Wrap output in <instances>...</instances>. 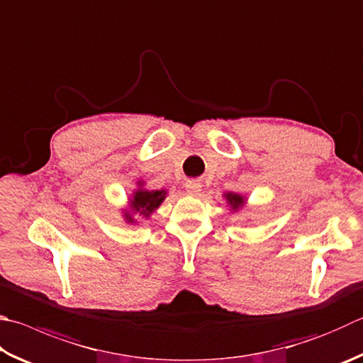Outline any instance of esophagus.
<instances>
[{
  "instance_id": "1",
  "label": "esophagus",
  "mask_w": 363,
  "mask_h": 363,
  "mask_svg": "<svg viewBox=\"0 0 363 363\" xmlns=\"http://www.w3.org/2000/svg\"><path fill=\"white\" fill-rule=\"evenodd\" d=\"M186 190H187V194H190V195H199L201 192V184L199 181L190 179V181L186 182Z\"/></svg>"
}]
</instances>
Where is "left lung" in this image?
Segmentation results:
<instances>
[{
  "mask_svg": "<svg viewBox=\"0 0 363 363\" xmlns=\"http://www.w3.org/2000/svg\"><path fill=\"white\" fill-rule=\"evenodd\" d=\"M227 200H228L230 204H232L233 209L240 208L241 204H242V199H241L240 195H236V194H228V195H227Z\"/></svg>",
  "mask_w": 363,
  "mask_h": 363,
  "instance_id": "1",
  "label": "left lung"
}]
</instances>
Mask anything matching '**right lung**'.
I'll return each mask as SVG.
<instances>
[{
    "label": "right lung",
    "mask_w": 363,
    "mask_h": 363,
    "mask_svg": "<svg viewBox=\"0 0 363 363\" xmlns=\"http://www.w3.org/2000/svg\"><path fill=\"white\" fill-rule=\"evenodd\" d=\"M163 199H164L163 190H138L133 196V200H131V206H133L136 211H140L141 214L149 216L155 208H159V204L163 201Z\"/></svg>",
    "instance_id": "add662e5"
}]
</instances>
